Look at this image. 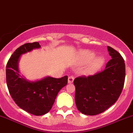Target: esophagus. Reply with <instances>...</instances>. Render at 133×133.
<instances>
[{"mask_svg": "<svg viewBox=\"0 0 133 133\" xmlns=\"http://www.w3.org/2000/svg\"><path fill=\"white\" fill-rule=\"evenodd\" d=\"M74 79L75 78L73 77V76H69V78H68V83H69V84H71V83H73V81H74Z\"/></svg>", "mask_w": 133, "mask_h": 133, "instance_id": "esophagus-1", "label": "esophagus"}]
</instances>
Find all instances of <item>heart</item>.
<instances>
[{
	"mask_svg": "<svg viewBox=\"0 0 133 133\" xmlns=\"http://www.w3.org/2000/svg\"><path fill=\"white\" fill-rule=\"evenodd\" d=\"M95 53L91 51H83L80 54V60L82 64H86L91 62L88 68V71L89 73H94L100 70L104 64V58L102 57H95ZM94 59H93V58Z\"/></svg>",
	"mask_w": 133,
	"mask_h": 133,
	"instance_id": "heart-1",
	"label": "heart"
}]
</instances>
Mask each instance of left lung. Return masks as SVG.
<instances>
[{
  "label": "left lung",
  "instance_id": "8db88e82",
  "mask_svg": "<svg viewBox=\"0 0 133 133\" xmlns=\"http://www.w3.org/2000/svg\"><path fill=\"white\" fill-rule=\"evenodd\" d=\"M111 60L103 71L74 80L75 103L82 114L89 116L104 112L118 99L124 88L125 66L121 55L108 46Z\"/></svg>",
  "mask_w": 133,
  "mask_h": 133
}]
</instances>
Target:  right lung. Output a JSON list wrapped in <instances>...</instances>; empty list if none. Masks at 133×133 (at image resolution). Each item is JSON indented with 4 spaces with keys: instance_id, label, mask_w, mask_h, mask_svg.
Here are the masks:
<instances>
[{
    "instance_id": "1",
    "label": "right lung",
    "mask_w": 133,
    "mask_h": 133,
    "mask_svg": "<svg viewBox=\"0 0 133 133\" xmlns=\"http://www.w3.org/2000/svg\"><path fill=\"white\" fill-rule=\"evenodd\" d=\"M41 48L39 43H27L17 48L6 65V83L10 95L17 105L36 116L48 113L60 89L68 84V76L60 78L46 76L31 82L21 76L18 62L22 55Z\"/></svg>"
}]
</instances>
